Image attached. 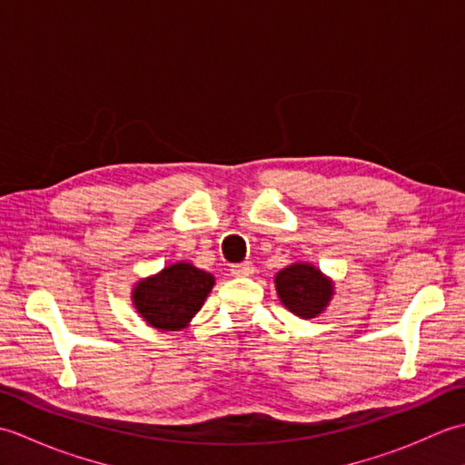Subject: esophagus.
<instances>
[{
  "label": "esophagus",
  "mask_w": 465,
  "mask_h": 465,
  "mask_svg": "<svg viewBox=\"0 0 465 465\" xmlns=\"http://www.w3.org/2000/svg\"><path fill=\"white\" fill-rule=\"evenodd\" d=\"M232 275L235 278H248V275L253 273V263L252 262H242V263H235L232 265Z\"/></svg>",
  "instance_id": "34e87169"
}]
</instances>
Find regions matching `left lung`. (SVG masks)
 I'll return each mask as SVG.
<instances>
[{
	"mask_svg": "<svg viewBox=\"0 0 465 465\" xmlns=\"http://www.w3.org/2000/svg\"><path fill=\"white\" fill-rule=\"evenodd\" d=\"M275 290L283 305L300 318H315L328 305L333 288L310 263H293L275 275Z\"/></svg>",
	"mask_w": 465,
	"mask_h": 465,
	"instance_id": "obj_1",
	"label": "left lung"
}]
</instances>
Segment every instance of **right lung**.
Instances as JSON below:
<instances>
[{"label":"right lung","mask_w":465,"mask_h":465,"mask_svg":"<svg viewBox=\"0 0 465 465\" xmlns=\"http://www.w3.org/2000/svg\"><path fill=\"white\" fill-rule=\"evenodd\" d=\"M212 288V273L197 270L192 263H175L137 283L134 305L153 328L173 331L200 312Z\"/></svg>","instance_id":"right-lung-1"}]
</instances>
